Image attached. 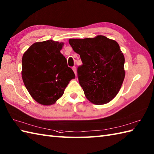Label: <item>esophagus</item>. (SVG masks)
Wrapping results in <instances>:
<instances>
[{
  "label": "esophagus",
  "instance_id": "1",
  "mask_svg": "<svg viewBox=\"0 0 154 154\" xmlns=\"http://www.w3.org/2000/svg\"><path fill=\"white\" fill-rule=\"evenodd\" d=\"M72 69L73 70V71H74V73H75V75H76V76H77V71H76V67H75L74 66V67H72Z\"/></svg>",
  "mask_w": 154,
  "mask_h": 154
}]
</instances>
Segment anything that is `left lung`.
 Returning <instances> with one entry per match:
<instances>
[{
	"label": "left lung",
	"instance_id": "obj_1",
	"mask_svg": "<svg viewBox=\"0 0 154 154\" xmlns=\"http://www.w3.org/2000/svg\"><path fill=\"white\" fill-rule=\"evenodd\" d=\"M69 43L82 61L77 75L87 99L97 105L109 103L119 92L125 77V60L119 44L101 35L69 39Z\"/></svg>",
	"mask_w": 154,
	"mask_h": 154
}]
</instances>
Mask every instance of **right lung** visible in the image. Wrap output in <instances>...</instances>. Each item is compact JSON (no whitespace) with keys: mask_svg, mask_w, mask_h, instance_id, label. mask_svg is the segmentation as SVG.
I'll use <instances>...</instances> for the list:
<instances>
[{"mask_svg":"<svg viewBox=\"0 0 154 154\" xmlns=\"http://www.w3.org/2000/svg\"><path fill=\"white\" fill-rule=\"evenodd\" d=\"M63 45L53 40L35 42L22 56L23 82L32 97L43 105L54 104L75 78L60 52Z\"/></svg>","mask_w":154,"mask_h":154,"instance_id":"obj_1","label":"right lung"}]
</instances>
